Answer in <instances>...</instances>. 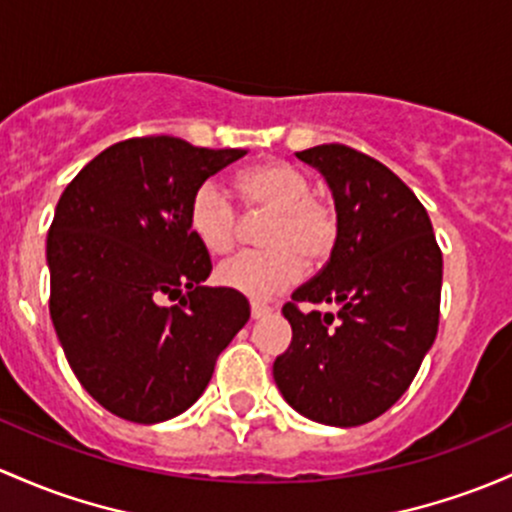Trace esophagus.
Listing matches in <instances>:
<instances>
[{
	"mask_svg": "<svg viewBox=\"0 0 512 512\" xmlns=\"http://www.w3.org/2000/svg\"><path fill=\"white\" fill-rule=\"evenodd\" d=\"M250 314H252V319H265V316L272 314V309L267 304H260V301H252Z\"/></svg>",
	"mask_w": 512,
	"mask_h": 512,
	"instance_id": "esophagus-1",
	"label": "esophagus"
}]
</instances>
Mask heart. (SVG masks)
Returning <instances> with one entry per match:
<instances>
[{"label":"heart","instance_id":"heart-1","mask_svg":"<svg viewBox=\"0 0 512 512\" xmlns=\"http://www.w3.org/2000/svg\"><path fill=\"white\" fill-rule=\"evenodd\" d=\"M235 191L250 213H270L262 228L265 250L242 252L218 267V282L250 299H272L319 267L336 250L341 218L336 206L316 196L314 181L292 161L265 159L247 166ZM188 230L211 255H228L238 242V211L215 181H203L188 201Z\"/></svg>","mask_w":512,"mask_h":512}]
</instances>
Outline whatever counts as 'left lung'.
Wrapping results in <instances>:
<instances>
[{"instance_id": "obj_1", "label": "left lung", "mask_w": 512, "mask_h": 512, "mask_svg": "<svg viewBox=\"0 0 512 512\" xmlns=\"http://www.w3.org/2000/svg\"><path fill=\"white\" fill-rule=\"evenodd\" d=\"M297 157L324 174L341 238L284 304L292 343L274 383L304 417L358 427L405 395L437 338L441 250L419 198L378 159L346 144ZM326 303L337 311L319 312Z\"/></svg>"}]
</instances>
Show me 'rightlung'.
Returning <instances> with one entry per match:
<instances>
[{
    "instance_id": "right-lung-1",
    "label": "right lung",
    "mask_w": 512,
    "mask_h": 512,
    "mask_svg": "<svg viewBox=\"0 0 512 512\" xmlns=\"http://www.w3.org/2000/svg\"><path fill=\"white\" fill-rule=\"evenodd\" d=\"M245 154L132 137L58 198L46 240L51 321L80 385L127 422L188 410L250 319L240 292L203 287L211 255L186 220L193 191Z\"/></svg>"
}]
</instances>
